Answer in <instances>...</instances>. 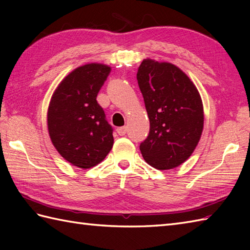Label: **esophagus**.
Wrapping results in <instances>:
<instances>
[{
    "label": "esophagus",
    "instance_id": "esophagus-1",
    "mask_svg": "<svg viewBox=\"0 0 250 250\" xmlns=\"http://www.w3.org/2000/svg\"><path fill=\"white\" fill-rule=\"evenodd\" d=\"M126 130H128L126 129V126H120V128H117L116 131H117V133L122 136L126 133Z\"/></svg>",
    "mask_w": 250,
    "mask_h": 250
}]
</instances>
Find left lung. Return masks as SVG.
<instances>
[{"label": "left lung", "instance_id": "8db88e82", "mask_svg": "<svg viewBox=\"0 0 250 250\" xmlns=\"http://www.w3.org/2000/svg\"><path fill=\"white\" fill-rule=\"evenodd\" d=\"M137 83L150 122L149 134L140 150L150 167L171 169L192 155L201 139L204 111L191 79L176 65L143 60Z\"/></svg>", "mask_w": 250, "mask_h": 250}]
</instances>
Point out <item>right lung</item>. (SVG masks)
<instances>
[{"mask_svg": "<svg viewBox=\"0 0 250 250\" xmlns=\"http://www.w3.org/2000/svg\"><path fill=\"white\" fill-rule=\"evenodd\" d=\"M109 73L101 63L79 66L63 78L50 100L47 125L52 145L79 168L97 166L113 148V128L97 102Z\"/></svg>", "mask_w": 250, "mask_h": 250, "instance_id": "obj_1", "label": "right lung"}]
</instances>
